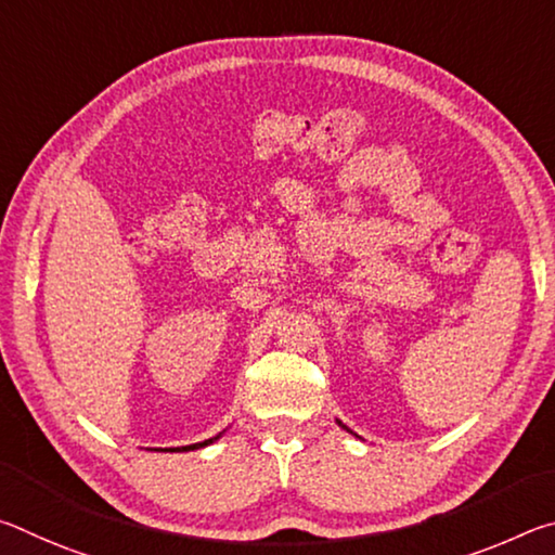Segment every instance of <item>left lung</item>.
Segmentation results:
<instances>
[{
	"instance_id": "left-lung-1",
	"label": "left lung",
	"mask_w": 555,
	"mask_h": 555,
	"mask_svg": "<svg viewBox=\"0 0 555 555\" xmlns=\"http://www.w3.org/2000/svg\"><path fill=\"white\" fill-rule=\"evenodd\" d=\"M337 424H340V421H337ZM343 426V424H340ZM343 428H347V426H343Z\"/></svg>"
}]
</instances>
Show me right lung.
Here are the masks:
<instances>
[{
  "label": "right lung",
  "mask_w": 555,
  "mask_h": 555,
  "mask_svg": "<svg viewBox=\"0 0 555 555\" xmlns=\"http://www.w3.org/2000/svg\"><path fill=\"white\" fill-rule=\"evenodd\" d=\"M220 436H215V438H210V440H203V443H193V446H183V448H173V450H195V448H205V446H210L212 440H218Z\"/></svg>",
  "instance_id": "add662e5"
}]
</instances>
